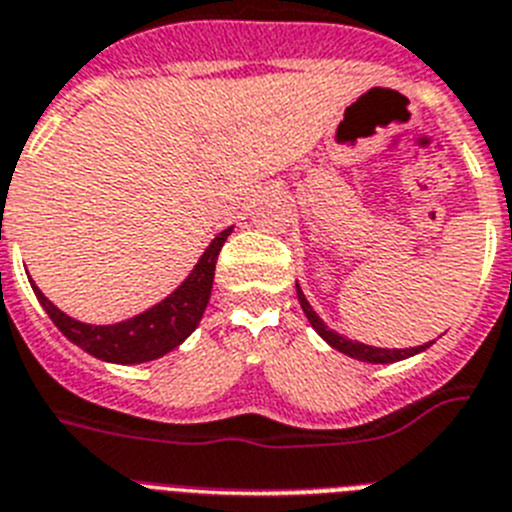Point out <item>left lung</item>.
I'll use <instances>...</instances> for the list:
<instances>
[{"instance_id":"left-lung-1","label":"left lung","mask_w":512,"mask_h":512,"mask_svg":"<svg viewBox=\"0 0 512 512\" xmlns=\"http://www.w3.org/2000/svg\"><path fill=\"white\" fill-rule=\"evenodd\" d=\"M296 296H299V304H302L309 325H312V328H315L317 333H320L330 346H333V349H338L341 354L354 356V359H359V362H369V364L401 362V359H409V356L419 354V351H424L429 346V343H424V346H414V349H377V346H364V343L359 341H349V338H343L338 336V333H333V330H328V325L317 317L315 309L309 307V302L304 299V291L299 289V283H296Z\"/></svg>"}]
</instances>
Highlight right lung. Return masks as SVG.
<instances>
[{
    "label": "right lung",
    "instance_id": "right-lung-1",
    "mask_svg": "<svg viewBox=\"0 0 512 512\" xmlns=\"http://www.w3.org/2000/svg\"><path fill=\"white\" fill-rule=\"evenodd\" d=\"M231 229H223L221 234L210 242L200 263L195 265L187 281L169 294L156 307H150L143 315L130 317V320L117 322V325H85L72 317H67L62 309L41 294L38 286H33L38 302L46 309L51 322L70 338L75 346L88 351L90 356L114 364H140L158 359V356L174 351L184 338L197 328V322L208 307L210 289H213V276H216V260L223 242L229 239Z\"/></svg>",
    "mask_w": 512,
    "mask_h": 512
}]
</instances>
